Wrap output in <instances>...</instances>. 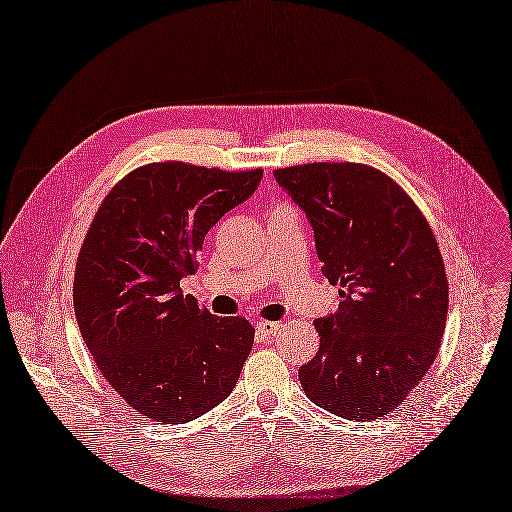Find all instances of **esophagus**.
Segmentation results:
<instances>
[{
	"mask_svg": "<svg viewBox=\"0 0 512 512\" xmlns=\"http://www.w3.org/2000/svg\"><path fill=\"white\" fill-rule=\"evenodd\" d=\"M280 321H258L256 323V332L263 336V339H271V336H276L280 332Z\"/></svg>",
	"mask_w": 512,
	"mask_h": 512,
	"instance_id": "1",
	"label": "esophagus"
}]
</instances>
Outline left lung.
I'll use <instances>...</instances> for the list:
<instances>
[{
	"label": "left lung",
	"instance_id": "obj_1",
	"mask_svg": "<svg viewBox=\"0 0 512 512\" xmlns=\"http://www.w3.org/2000/svg\"><path fill=\"white\" fill-rule=\"evenodd\" d=\"M315 230L339 310L315 321L319 352L299 369L317 406L352 421L391 413L426 376L447 319V276L430 223L393 178L360 162L273 171Z\"/></svg>",
	"mask_w": 512,
	"mask_h": 512
}]
</instances>
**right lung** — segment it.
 I'll list each match as a JSON object with an SVG mask.
<instances>
[{
	"instance_id": "obj_1",
	"label": "right lung",
	"mask_w": 512,
	"mask_h": 512,
	"mask_svg": "<svg viewBox=\"0 0 512 512\" xmlns=\"http://www.w3.org/2000/svg\"><path fill=\"white\" fill-rule=\"evenodd\" d=\"M263 169L182 160L130 171L80 247L73 308L106 382L136 413L186 423L232 393L254 345L245 317H215L180 291L208 230L256 191Z\"/></svg>"
}]
</instances>
